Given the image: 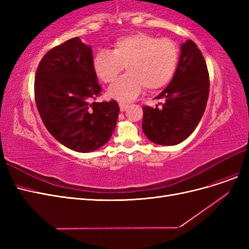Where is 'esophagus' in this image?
I'll return each mask as SVG.
<instances>
[{"label":"esophagus","instance_id":"esophagus-1","mask_svg":"<svg viewBox=\"0 0 249 249\" xmlns=\"http://www.w3.org/2000/svg\"><path fill=\"white\" fill-rule=\"evenodd\" d=\"M127 107H129V105L124 104V103H120V104H119V108H120V111H122V112L125 111V110L127 109Z\"/></svg>","mask_w":249,"mask_h":249}]
</instances>
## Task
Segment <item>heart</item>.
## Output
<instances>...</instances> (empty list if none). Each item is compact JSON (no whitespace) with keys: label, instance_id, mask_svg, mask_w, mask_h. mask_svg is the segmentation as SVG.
<instances>
[{"label":"heart","instance_id":"obj_1","mask_svg":"<svg viewBox=\"0 0 249 249\" xmlns=\"http://www.w3.org/2000/svg\"><path fill=\"white\" fill-rule=\"evenodd\" d=\"M178 61L179 49L175 41L140 32L119 37L110 51L96 52L91 65L96 78L104 83L114 81L124 65L127 73L113 83L108 94L130 102L144 86L150 91L166 86L175 77Z\"/></svg>","mask_w":249,"mask_h":249}]
</instances>
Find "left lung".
Masks as SVG:
<instances>
[{"mask_svg": "<svg viewBox=\"0 0 249 249\" xmlns=\"http://www.w3.org/2000/svg\"><path fill=\"white\" fill-rule=\"evenodd\" d=\"M210 90L206 60L192 40L180 47L175 77L156 96L162 107H143L142 131L156 144L176 145L187 139L205 113Z\"/></svg>", "mask_w": 249, "mask_h": 249, "instance_id": "obj_1", "label": "left lung"}]
</instances>
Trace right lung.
Segmentation results:
<instances>
[{
	"mask_svg": "<svg viewBox=\"0 0 249 249\" xmlns=\"http://www.w3.org/2000/svg\"><path fill=\"white\" fill-rule=\"evenodd\" d=\"M91 62V47L74 37L43 56L34 83L36 106L47 130L79 153L106 144L119 113L115 101L91 102L102 91Z\"/></svg>",
	"mask_w": 249,
	"mask_h": 249,
	"instance_id": "right-lung-1",
	"label": "right lung"
}]
</instances>
